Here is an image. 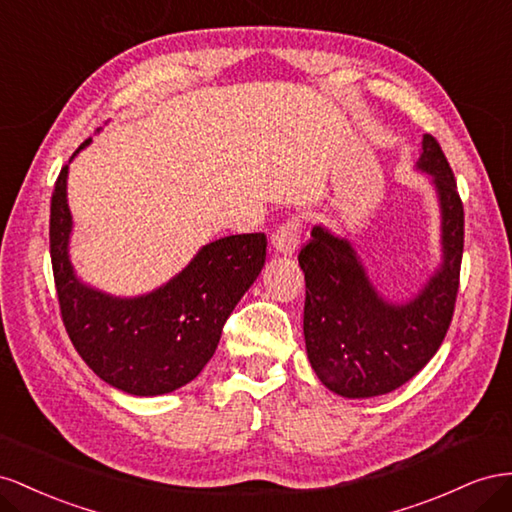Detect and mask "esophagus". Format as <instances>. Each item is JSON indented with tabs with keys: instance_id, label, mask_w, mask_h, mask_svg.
<instances>
[{
	"instance_id": "1",
	"label": "esophagus",
	"mask_w": 512,
	"mask_h": 512,
	"mask_svg": "<svg viewBox=\"0 0 512 512\" xmlns=\"http://www.w3.org/2000/svg\"><path fill=\"white\" fill-rule=\"evenodd\" d=\"M300 227H302V221H300L298 216L287 218V221H285L279 229H276L274 238H272L274 253H279V255H294L296 248H298Z\"/></svg>"
}]
</instances>
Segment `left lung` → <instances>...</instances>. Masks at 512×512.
I'll return each mask as SVG.
<instances>
[{
	"instance_id": "1",
	"label": "left lung",
	"mask_w": 512,
	"mask_h": 512,
	"mask_svg": "<svg viewBox=\"0 0 512 512\" xmlns=\"http://www.w3.org/2000/svg\"><path fill=\"white\" fill-rule=\"evenodd\" d=\"M416 169L431 175L442 212V264L414 298L386 300L349 240L313 227L298 255L306 281V356L321 384L347 399L397 390L440 349L455 313L463 257V203L435 137Z\"/></svg>"
}]
</instances>
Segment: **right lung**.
I'll list each match as a JSON object with an SVG mask.
<instances>
[{
  "mask_svg": "<svg viewBox=\"0 0 512 512\" xmlns=\"http://www.w3.org/2000/svg\"><path fill=\"white\" fill-rule=\"evenodd\" d=\"M87 139L72 154L75 158ZM68 165L51 197V264L60 311L79 356L102 382L135 397L182 388L214 356L227 317L266 261L264 233L206 244L180 274L150 294L118 298L85 285L70 264Z\"/></svg>",
  "mask_w": 512,
  "mask_h": 512,
  "instance_id": "obj_1",
  "label": "right lung"
}]
</instances>
